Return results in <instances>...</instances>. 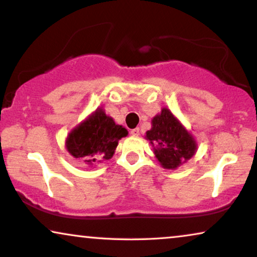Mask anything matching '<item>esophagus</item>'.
Masks as SVG:
<instances>
[{"label": "esophagus", "instance_id": "34e87169", "mask_svg": "<svg viewBox=\"0 0 257 257\" xmlns=\"http://www.w3.org/2000/svg\"><path fill=\"white\" fill-rule=\"evenodd\" d=\"M130 133H131L132 136H135V137H138V136L140 135V131H139V128L137 127V128H133V130H131V131H130Z\"/></svg>", "mask_w": 257, "mask_h": 257}]
</instances>
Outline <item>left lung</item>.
I'll return each mask as SVG.
<instances>
[{
	"instance_id": "8db88e82",
	"label": "left lung",
	"mask_w": 257,
	"mask_h": 257,
	"mask_svg": "<svg viewBox=\"0 0 257 257\" xmlns=\"http://www.w3.org/2000/svg\"><path fill=\"white\" fill-rule=\"evenodd\" d=\"M146 139L152 144L156 158L166 170H177L196 152L194 138L166 107L152 119V128L146 132Z\"/></svg>"
}]
</instances>
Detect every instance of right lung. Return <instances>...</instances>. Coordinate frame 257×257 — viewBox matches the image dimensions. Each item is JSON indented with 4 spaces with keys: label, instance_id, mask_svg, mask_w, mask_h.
<instances>
[{
    "label": "right lung",
    "instance_id": "right-lung-1",
    "mask_svg": "<svg viewBox=\"0 0 257 257\" xmlns=\"http://www.w3.org/2000/svg\"><path fill=\"white\" fill-rule=\"evenodd\" d=\"M127 130L117 125L103 108H97L76 126L66 138L68 152L90 166L113 157L118 142L127 136Z\"/></svg>",
    "mask_w": 257,
    "mask_h": 257
}]
</instances>
